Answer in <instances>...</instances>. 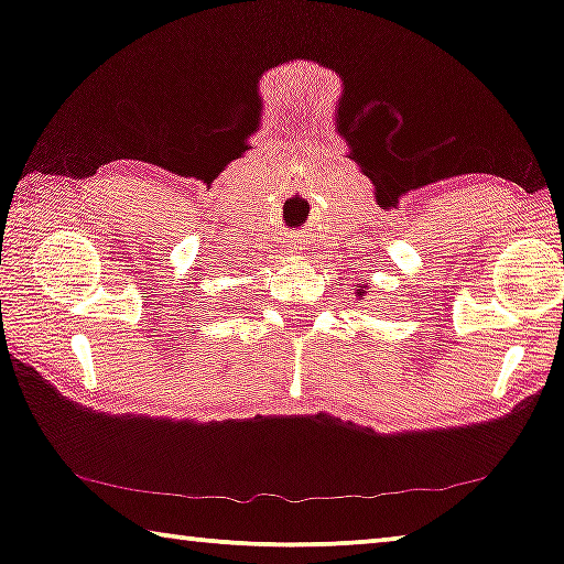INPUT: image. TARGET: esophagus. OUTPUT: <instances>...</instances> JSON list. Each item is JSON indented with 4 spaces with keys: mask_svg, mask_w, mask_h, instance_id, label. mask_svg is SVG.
<instances>
[{
    "mask_svg": "<svg viewBox=\"0 0 564 564\" xmlns=\"http://www.w3.org/2000/svg\"><path fill=\"white\" fill-rule=\"evenodd\" d=\"M290 249H292V246H290ZM292 251H297V249H292Z\"/></svg>",
    "mask_w": 564,
    "mask_h": 564,
    "instance_id": "obj_1",
    "label": "esophagus"
}]
</instances>
